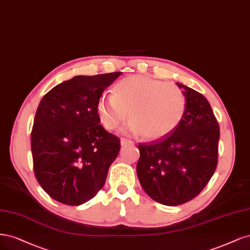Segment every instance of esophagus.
Wrapping results in <instances>:
<instances>
[{
	"label": "esophagus",
	"mask_w": 250,
	"mask_h": 250,
	"mask_svg": "<svg viewBox=\"0 0 250 250\" xmlns=\"http://www.w3.org/2000/svg\"><path fill=\"white\" fill-rule=\"evenodd\" d=\"M120 144H122L123 146H133L134 142L132 140H130V139L122 138V139H120Z\"/></svg>",
	"instance_id": "esophagus-1"
}]
</instances>
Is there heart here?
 I'll list each match as a JSON object with an SVG mask.
<instances>
[{"label":"heart","instance_id":"b5f03b06","mask_svg":"<svg viewBox=\"0 0 250 250\" xmlns=\"http://www.w3.org/2000/svg\"><path fill=\"white\" fill-rule=\"evenodd\" d=\"M187 98L179 86L141 76H130L115 84L112 96L103 95L96 113L106 130H115L127 117L124 132L159 140L170 135L186 114Z\"/></svg>","mask_w":250,"mask_h":250}]
</instances>
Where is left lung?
Listing matches in <instances>:
<instances>
[{"label": "left lung", "mask_w": 250, "mask_h": 250, "mask_svg": "<svg viewBox=\"0 0 250 250\" xmlns=\"http://www.w3.org/2000/svg\"><path fill=\"white\" fill-rule=\"evenodd\" d=\"M176 85L186 94V114L165 138L139 144L136 168L143 190L165 206H179L197 196L218 162L219 125L210 103L192 88Z\"/></svg>", "instance_id": "obj_1"}]
</instances>
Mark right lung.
<instances>
[{
    "label": "right lung",
    "instance_id": "right-lung-1",
    "mask_svg": "<svg viewBox=\"0 0 250 250\" xmlns=\"http://www.w3.org/2000/svg\"><path fill=\"white\" fill-rule=\"evenodd\" d=\"M120 75L76 76L39 103L31 133L34 173L42 189L61 204H85L106 182L120 141L100 125L96 103Z\"/></svg>",
    "mask_w": 250,
    "mask_h": 250
}]
</instances>
